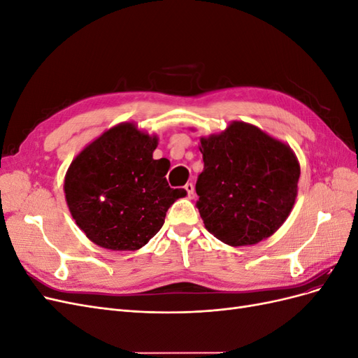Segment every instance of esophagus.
<instances>
[{
    "instance_id": "1",
    "label": "esophagus",
    "mask_w": 358,
    "mask_h": 358,
    "mask_svg": "<svg viewBox=\"0 0 358 358\" xmlns=\"http://www.w3.org/2000/svg\"><path fill=\"white\" fill-rule=\"evenodd\" d=\"M185 189H187V192H188V197L189 199H194V185L191 182H188L187 185H185Z\"/></svg>"
}]
</instances>
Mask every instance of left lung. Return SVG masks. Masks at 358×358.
Masks as SVG:
<instances>
[{"mask_svg":"<svg viewBox=\"0 0 358 358\" xmlns=\"http://www.w3.org/2000/svg\"><path fill=\"white\" fill-rule=\"evenodd\" d=\"M197 208L206 229L231 246L272 236L294 206L300 166L289 146L245 122L200 140Z\"/></svg>","mask_w":358,"mask_h":358,"instance_id":"1","label":"left lung"}]
</instances>
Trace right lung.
<instances>
[{
    "instance_id": "1",
    "label": "right lung",
    "mask_w": 358,
    "mask_h": 358,
    "mask_svg": "<svg viewBox=\"0 0 358 358\" xmlns=\"http://www.w3.org/2000/svg\"><path fill=\"white\" fill-rule=\"evenodd\" d=\"M158 138L119 124L74 158L64 191L86 237L112 251H136L161 230L170 206L187 194L169 187V161L154 159Z\"/></svg>"
}]
</instances>
